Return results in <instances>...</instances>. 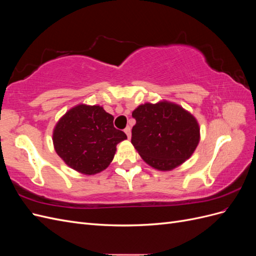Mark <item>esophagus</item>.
<instances>
[{"label": "esophagus", "instance_id": "34e87169", "mask_svg": "<svg viewBox=\"0 0 256 256\" xmlns=\"http://www.w3.org/2000/svg\"><path fill=\"white\" fill-rule=\"evenodd\" d=\"M124 131H125V134H127L128 138H131V129H130V127H129V126H128V127H126V128H125V130H124Z\"/></svg>", "mask_w": 256, "mask_h": 256}]
</instances>
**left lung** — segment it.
<instances>
[{
  "mask_svg": "<svg viewBox=\"0 0 256 256\" xmlns=\"http://www.w3.org/2000/svg\"><path fill=\"white\" fill-rule=\"evenodd\" d=\"M136 122L131 143L152 168L171 171L194 152L200 142L196 118L180 104L146 102L132 112Z\"/></svg>",
  "mask_w": 256,
  "mask_h": 256,
  "instance_id": "left-lung-1",
  "label": "left lung"
}]
</instances>
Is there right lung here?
Returning a JSON list of instances; mask_svg holds the SVG:
<instances>
[{"mask_svg": "<svg viewBox=\"0 0 256 256\" xmlns=\"http://www.w3.org/2000/svg\"><path fill=\"white\" fill-rule=\"evenodd\" d=\"M113 120L100 106L80 104L72 108L53 129L54 150L74 171L100 173L112 162L116 145L127 138L113 126Z\"/></svg>", "mask_w": 256, "mask_h": 256, "instance_id": "obj_1", "label": "right lung"}]
</instances>
